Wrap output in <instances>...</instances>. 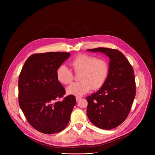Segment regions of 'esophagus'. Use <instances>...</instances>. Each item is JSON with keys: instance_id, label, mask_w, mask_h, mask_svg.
<instances>
[{"instance_id": "34e87169", "label": "esophagus", "mask_w": 155, "mask_h": 155, "mask_svg": "<svg viewBox=\"0 0 155 155\" xmlns=\"http://www.w3.org/2000/svg\"><path fill=\"white\" fill-rule=\"evenodd\" d=\"M81 98H82L81 97H80V96H77V97H76V101H80V100Z\"/></svg>"}]
</instances>
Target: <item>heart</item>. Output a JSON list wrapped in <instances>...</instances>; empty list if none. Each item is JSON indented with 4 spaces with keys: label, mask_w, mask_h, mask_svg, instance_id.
<instances>
[{
    "label": "heart",
    "mask_w": 155,
    "mask_h": 155,
    "mask_svg": "<svg viewBox=\"0 0 155 155\" xmlns=\"http://www.w3.org/2000/svg\"><path fill=\"white\" fill-rule=\"evenodd\" d=\"M71 65L74 72L79 75V82L70 85L67 89L69 94L82 96L91 89L97 90L104 85L109 72V65L106 60L97 57L81 54L76 56ZM58 80L64 84L71 83L74 79L72 71L65 65H61L56 71Z\"/></svg>",
    "instance_id": "heart-1"
}]
</instances>
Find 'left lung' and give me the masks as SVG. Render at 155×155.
<instances>
[{"instance_id":"left-lung-1","label":"left lung","mask_w":155,"mask_h":155,"mask_svg":"<svg viewBox=\"0 0 155 155\" xmlns=\"http://www.w3.org/2000/svg\"><path fill=\"white\" fill-rule=\"evenodd\" d=\"M101 52L110 59L107 78L101 89L87 96V116L96 127L112 129L127 117L136 96L134 70L125 56L116 49L87 50Z\"/></svg>"}]
</instances>
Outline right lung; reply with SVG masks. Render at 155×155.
Here are the masks:
<instances>
[{
    "mask_svg": "<svg viewBox=\"0 0 155 155\" xmlns=\"http://www.w3.org/2000/svg\"><path fill=\"white\" fill-rule=\"evenodd\" d=\"M71 54L65 52L36 53L26 61L18 80V102L26 120L46 134L58 133L67 126L75 97H64L65 90L56 71Z\"/></svg>",
    "mask_w": 155,
    "mask_h": 155,
    "instance_id": "right-lung-1",
    "label": "right lung"
}]
</instances>
